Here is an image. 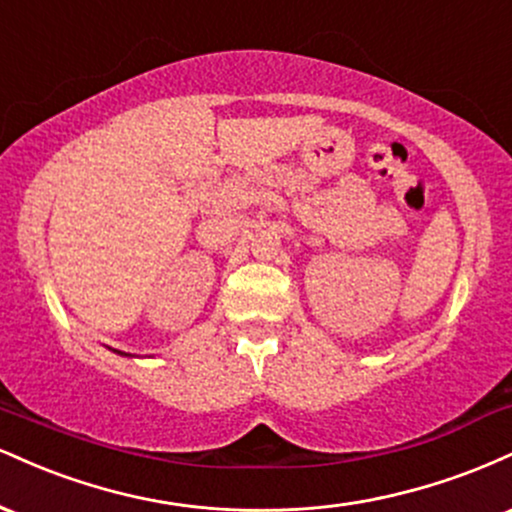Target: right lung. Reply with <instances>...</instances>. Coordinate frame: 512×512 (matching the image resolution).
Here are the masks:
<instances>
[{
    "label": "right lung",
    "mask_w": 512,
    "mask_h": 512,
    "mask_svg": "<svg viewBox=\"0 0 512 512\" xmlns=\"http://www.w3.org/2000/svg\"><path fill=\"white\" fill-rule=\"evenodd\" d=\"M117 354H120V356H129V354H122V351H117Z\"/></svg>",
    "instance_id": "obj_1"
}]
</instances>
